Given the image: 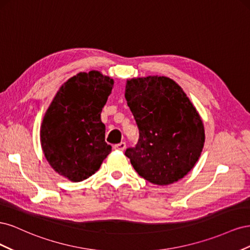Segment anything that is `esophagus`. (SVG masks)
Returning <instances> with one entry per match:
<instances>
[{
  "instance_id": "obj_1",
  "label": "esophagus",
  "mask_w": 250,
  "mask_h": 250,
  "mask_svg": "<svg viewBox=\"0 0 250 250\" xmlns=\"http://www.w3.org/2000/svg\"><path fill=\"white\" fill-rule=\"evenodd\" d=\"M113 148H115L116 150H121V151H123V150L126 148V143H124V142H121V143L117 144V145L113 146Z\"/></svg>"
}]
</instances>
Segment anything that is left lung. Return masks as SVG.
<instances>
[{
	"label": "left lung",
	"instance_id": "left-lung-1",
	"mask_svg": "<svg viewBox=\"0 0 250 250\" xmlns=\"http://www.w3.org/2000/svg\"><path fill=\"white\" fill-rule=\"evenodd\" d=\"M125 99L140 131L138 145L125 152L134 170L158 186L185 177L199 160L206 134L183 88L165 76L132 78Z\"/></svg>",
	"mask_w": 250,
	"mask_h": 250
}]
</instances>
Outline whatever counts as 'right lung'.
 Wrapping results in <instances>:
<instances>
[{"instance_id":"1","label":"right lung","mask_w":250,"mask_h":250,"mask_svg":"<svg viewBox=\"0 0 250 250\" xmlns=\"http://www.w3.org/2000/svg\"><path fill=\"white\" fill-rule=\"evenodd\" d=\"M113 79L99 71L81 72L60 86L41 126L44 157L59 175L73 183L95 174L110 153L101 111Z\"/></svg>"}]
</instances>
